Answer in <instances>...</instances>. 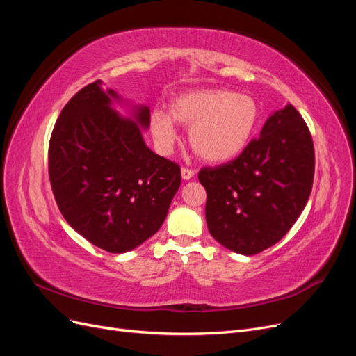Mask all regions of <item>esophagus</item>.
I'll return each mask as SVG.
<instances>
[{
  "label": "esophagus",
  "instance_id": "34e87169",
  "mask_svg": "<svg viewBox=\"0 0 356 356\" xmlns=\"http://www.w3.org/2000/svg\"><path fill=\"white\" fill-rule=\"evenodd\" d=\"M181 175H182V179H191L193 178V175H195V170H191L190 168H187V166H184V168H181Z\"/></svg>",
  "mask_w": 356,
  "mask_h": 356
}]
</instances>
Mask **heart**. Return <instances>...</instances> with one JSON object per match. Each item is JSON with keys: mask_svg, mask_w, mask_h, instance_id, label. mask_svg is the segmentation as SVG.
I'll return each instance as SVG.
<instances>
[{"mask_svg": "<svg viewBox=\"0 0 356 356\" xmlns=\"http://www.w3.org/2000/svg\"><path fill=\"white\" fill-rule=\"evenodd\" d=\"M260 118V106L252 96L227 89L193 90L169 102V115L154 111L152 132L157 144L169 149L177 139L175 123L187 126L195 153L207 161L230 160L250 143Z\"/></svg>", "mask_w": 356, "mask_h": 356, "instance_id": "heart-1", "label": "heart"}]
</instances>
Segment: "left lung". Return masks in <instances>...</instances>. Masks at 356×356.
<instances>
[{
    "instance_id": "obj_1",
    "label": "left lung",
    "mask_w": 356,
    "mask_h": 356,
    "mask_svg": "<svg viewBox=\"0 0 356 356\" xmlns=\"http://www.w3.org/2000/svg\"><path fill=\"white\" fill-rule=\"evenodd\" d=\"M315 148L303 117L288 104L227 163L199 170L207 222L215 241L254 255L281 241L309 200Z\"/></svg>"
}]
</instances>
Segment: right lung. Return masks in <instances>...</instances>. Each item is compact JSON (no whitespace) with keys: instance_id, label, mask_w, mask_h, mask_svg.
Listing matches in <instances>:
<instances>
[{"instance_id":"add662e5","label":"right lung","mask_w":356,"mask_h":356,"mask_svg":"<svg viewBox=\"0 0 356 356\" xmlns=\"http://www.w3.org/2000/svg\"><path fill=\"white\" fill-rule=\"evenodd\" d=\"M96 80L63 106L49 143V178L63 218L95 246L131 251L161 227L181 184V168L149 149L135 122L111 108L117 93Z\"/></svg>"}]
</instances>
